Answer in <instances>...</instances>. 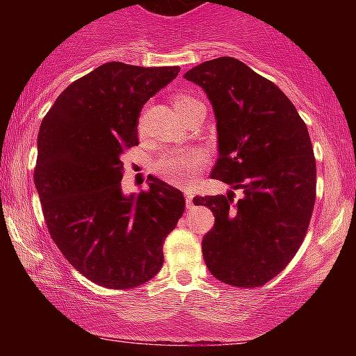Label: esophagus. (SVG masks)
I'll list each match as a JSON object with an SVG mask.
<instances>
[{
	"label": "esophagus",
	"instance_id": "1",
	"mask_svg": "<svg viewBox=\"0 0 356 356\" xmlns=\"http://www.w3.org/2000/svg\"><path fill=\"white\" fill-rule=\"evenodd\" d=\"M184 195H186L187 207H191L192 206V199H194V194H192L191 189H186V191H184Z\"/></svg>",
	"mask_w": 356,
	"mask_h": 356
}]
</instances>
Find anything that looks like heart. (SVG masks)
Masks as SVG:
<instances>
[{"label":"heart","mask_w":356,"mask_h":356,"mask_svg":"<svg viewBox=\"0 0 356 356\" xmlns=\"http://www.w3.org/2000/svg\"><path fill=\"white\" fill-rule=\"evenodd\" d=\"M195 104H201V102L192 97L191 93H179L174 99V105L179 113L186 112ZM206 161L207 155L201 149L170 150V152L162 154L155 161L154 169L167 182L175 184V186H189L201 172Z\"/></svg>","instance_id":"1"}]
</instances>
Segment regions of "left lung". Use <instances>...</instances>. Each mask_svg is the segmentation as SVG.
<instances>
[{
    "instance_id": "left-lung-1",
    "label": "left lung",
    "mask_w": 356,
    "mask_h": 356,
    "mask_svg": "<svg viewBox=\"0 0 356 356\" xmlns=\"http://www.w3.org/2000/svg\"><path fill=\"white\" fill-rule=\"evenodd\" d=\"M184 79L202 87L218 122L219 159L211 177L243 191L197 195L216 222L202 239L211 275L259 288L288 266L303 243L316 197V161L291 100L243 61L220 56Z\"/></svg>"
}]
</instances>
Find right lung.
Here are the masks:
<instances>
[{"mask_svg":"<svg viewBox=\"0 0 356 356\" xmlns=\"http://www.w3.org/2000/svg\"><path fill=\"white\" fill-rule=\"evenodd\" d=\"M179 67L110 61L60 93L38 134L35 186L51 239L95 284L129 289L164 264V241L186 209L182 192L149 175V191L124 195L122 155L138 145L150 97Z\"/></svg>","mask_w":356,"mask_h":356,"instance_id":"right-lung-1","label":"right lung"}]
</instances>
